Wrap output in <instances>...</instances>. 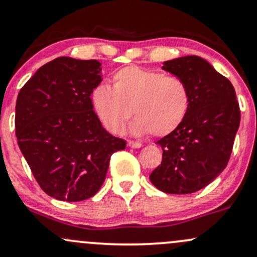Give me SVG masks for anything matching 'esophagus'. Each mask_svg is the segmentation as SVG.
I'll list each match as a JSON object with an SVG mask.
<instances>
[{"mask_svg": "<svg viewBox=\"0 0 257 257\" xmlns=\"http://www.w3.org/2000/svg\"><path fill=\"white\" fill-rule=\"evenodd\" d=\"M128 147L133 148V149H139V148L143 147V144L138 142H128Z\"/></svg>", "mask_w": 257, "mask_h": 257, "instance_id": "esophagus-1", "label": "esophagus"}]
</instances>
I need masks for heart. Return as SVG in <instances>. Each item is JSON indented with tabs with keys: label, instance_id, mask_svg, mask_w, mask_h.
<instances>
[{
	"label": "heart",
	"instance_id": "obj_1",
	"mask_svg": "<svg viewBox=\"0 0 257 257\" xmlns=\"http://www.w3.org/2000/svg\"><path fill=\"white\" fill-rule=\"evenodd\" d=\"M190 101L180 77L139 66L123 67L113 75V87L99 83L91 93L94 113L113 134L121 133L133 113L129 129L134 136H167L185 119Z\"/></svg>",
	"mask_w": 257,
	"mask_h": 257
}]
</instances>
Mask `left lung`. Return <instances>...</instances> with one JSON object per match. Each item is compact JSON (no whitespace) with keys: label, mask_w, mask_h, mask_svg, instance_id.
Here are the masks:
<instances>
[{"label":"left lung","mask_w":257,"mask_h":257,"mask_svg":"<svg viewBox=\"0 0 257 257\" xmlns=\"http://www.w3.org/2000/svg\"><path fill=\"white\" fill-rule=\"evenodd\" d=\"M163 70L185 81L191 101L182 123L156 143L163 149V161L150 181L165 193H193L228 165L240 124L239 103L230 81L203 58L187 55L165 61Z\"/></svg>","instance_id":"1"}]
</instances>
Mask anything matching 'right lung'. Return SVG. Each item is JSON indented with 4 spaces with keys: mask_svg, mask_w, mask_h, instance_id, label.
Here are the masks:
<instances>
[{
    "mask_svg": "<svg viewBox=\"0 0 257 257\" xmlns=\"http://www.w3.org/2000/svg\"><path fill=\"white\" fill-rule=\"evenodd\" d=\"M97 60L61 56L43 65L16 103L18 145L45 193L79 202L98 192L110 156L125 140L102 126L91 93L102 81Z\"/></svg>",
    "mask_w": 257,
    "mask_h": 257,
    "instance_id": "add662e5",
    "label": "right lung"
}]
</instances>
